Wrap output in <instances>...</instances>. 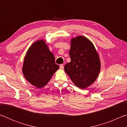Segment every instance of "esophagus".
I'll return each mask as SVG.
<instances>
[{
	"mask_svg": "<svg viewBox=\"0 0 127 127\" xmlns=\"http://www.w3.org/2000/svg\"><path fill=\"white\" fill-rule=\"evenodd\" d=\"M59 66H60V69H64V65L63 64H61Z\"/></svg>",
	"mask_w": 127,
	"mask_h": 127,
	"instance_id": "34e87169",
	"label": "esophagus"
}]
</instances>
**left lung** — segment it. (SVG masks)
I'll return each instance as SVG.
<instances>
[{
    "mask_svg": "<svg viewBox=\"0 0 127 127\" xmlns=\"http://www.w3.org/2000/svg\"><path fill=\"white\" fill-rule=\"evenodd\" d=\"M70 62L64 70L74 84L86 89L96 80L101 68L100 59L92 42L87 37L78 36L70 41Z\"/></svg>",
    "mask_w": 127,
    "mask_h": 127,
    "instance_id": "8db88e82",
    "label": "left lung"
}]
</instances>
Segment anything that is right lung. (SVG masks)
I'll return each mask as SVG.
<instances>
[{"instance_id":"add662e5","label":"right lung","mask_w":127,"mask_h":127,"mask_svg":"<svg viewBox=\"0 0 127 127\" xmlns=\"http://www.w3.org/2000/svg\"><path fill=\"white\" fill-rule=\"evenodd\" d=\"M59 66L44 39L33 42L26 54L22 72L26 80L38 89L46 86Z\"/></svg>"}]
</instances>
